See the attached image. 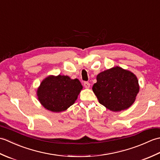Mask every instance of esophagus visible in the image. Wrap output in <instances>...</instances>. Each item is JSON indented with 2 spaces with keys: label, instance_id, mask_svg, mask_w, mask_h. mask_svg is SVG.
I'll return each instance as SVG.
<instances>
[{
  "label": "esophagus",
  "instance_id": "esophagus-1",
  "mask_svg": "<svg viewBox=\"0 0 160 160\" xmlns=\"http://www.w3.org/2000/svg\"><path fill=\"white\" fill-rule=\"evenodd\" d=\"M84 87L86 88V89H88V88L90 87V84L88 82H84Z\"/></svg>",
  "mask_w": 160,
  "mask_h": 160
}]
</instances>
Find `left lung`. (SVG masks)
Returning <instances> with one entry per match:
<instances>
[{"label":"left lung","instance_id":"obj_1","mask_svg":"<svg viewBox=\"0 0 160 160\" xmlns=\"http://www.w3.org/2000/svg\"><path fill=\"white\" fill-rule=\"evenodd\" d=\"M92 89L101 104L111 111H120L134 102L140 87L133 73L115 67L98 74Z\"/></svg>","mask_w":160,"mask_h":160}]
</instances>
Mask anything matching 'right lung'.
Listing matches in <instances>:
<instances>
[{
	"mask_svg": "<svg viewBox=\"0 0 160 160\" xmlns=\"http://www.w3.org/2000/svg\"><path fill=\"white\" fill-rule=\"evenodd\" d=\"M82 86L78 79L69 76H50L40 84L37 91L40 102L53 112L65 111L76 100Z\"/></svg>",
	"mask_w": 160,
	"mask_h": 160,
	"instance_id": "obj_1",
	"label": "right lung"
}]
</instances>
